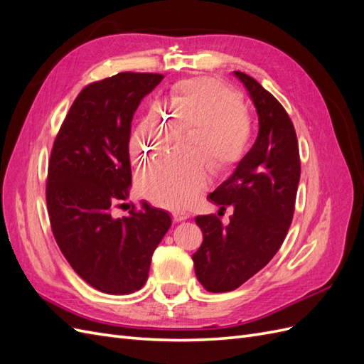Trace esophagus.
<instances>
[{"label": "esophagus", "mask_w": 364, "mask_h": 364, "mask_svg": "<svg viewBox=\"0 0 364 364\" xmlns=\"http://www.w3.org/2000/svg\"><path fill=\"white\" fill-rule=\"evenodd\" d=\"M190 218V214L188 213H183V211H176V213H173V220L176 223H179V222H185V220H188Z\"/></svg>", "instance_id": "obj_1"}]
</instances>
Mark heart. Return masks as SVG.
<instances>
[{
	"label": "heart",
	"instance_id": "1",
	"mask_svg": "<svg viewBox=\"0 0 364 364\" xmlns=\"http://www.w3.org/2000/svg\"><path fill=\"white\" fill-rule=\"evenodd\" d=\"M186 147L193 153L150 162L136 176L139 193L155 205L182 209L191 205L209 182V164L226 168L237 162L250 139V119L237 92L214 79H191L174 87L168 112L153 105L129 138L135 164L159 155L191 129Z\"/></svg>",
	"mask_w": 364,
	"mask_h": 364
}]
</instances>
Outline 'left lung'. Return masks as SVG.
<instances>
[{
  "mask_svg": "<svg viewBox=\"0 0 364 364\" xmlns=\"http://www.w3.org/2000/svg\"><path fill=\"white\" fill-rule=\"evenodd\" d=\"M258 114V136L237 168L208 199L234 214L223 226L215 215H197L203 243L194 270L208 291L238 289L274 257L293 220L301 178L299 146L289 114L250 75L234 71Z\"/></svg>",
  "mask_w": 364,
  "mask_h": 364,
  "instance_id": "1",
  "label": "left lung"
}]
</instances>
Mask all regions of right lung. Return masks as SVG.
Masks as SVG:
<instances>
[{"mask_svg":"<svg viewBox=\"0 0 364 364\" xmlns=\"http://www.w3.org/2000/svg\"><path fill=\"white\" fill-rule=\"evenodd\" d=\"M162 79L119 73L86 86L51 150L47 206L53 235L74 272L106 294H130L146 284L153 252L171 226V215L147 202L126 217L112 214L132 186V118Z\"/></svg>","mask_w":364,"mask_h":364,"instance_id":"right-lung-1","label":"right lung"}]
</instances>
